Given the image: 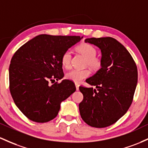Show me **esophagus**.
Returning <instances> with one entry per match:
<instances>
[{
	"label": "esophagus",
	"instance_id": "34e87169",
	"mask_svg": "<svg viewBox=\"0 0 148 148\" xmlns=\"http://www.w3.org/2000/svg\"><path fill=\"white\" fill-rule=\"evenodd\" d=\"M75 86H76V89H77V90H79V86L78 84H75Z\"/></svg>",
	"mask_w": 148,
	"mask_h": 148
}]
</instances>
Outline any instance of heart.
<instances>
[{
  "label": "heart",
  "instance_id": "heart-1",
  "mask_svg": "<svg viewBox=\"0 0 148 148\" xmlns=\"http://www.w3.org/2000/svg\"><path fill=\"white\" fill-rule=\"evenodd\" d=\"M79 53L86 58V64L93 70H98L102 65V61L100 58H97V50L93 45L89 43H84L79 45L76 48ZM71 53L70 50H66L61 57V62L64 67L68 68L71 66ZM90 75L88 69H72L66 74V79L72 81L76 84L80 83L83 79L87 78Z\"/></svg>",
  "mask_w": 148,
  "mask_h": 148
}]
</instances>
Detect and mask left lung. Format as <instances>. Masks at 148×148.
Here are the masks:
<instances>
[{"instance_id":"obj_1","label":"left lung","mask_w":148,"mask_h":148,"mask_svg":"<svg viewBox=\"0 0 148 148\" xmlns=\"http://www.w3.org/2000/svg\"><path fill=\"white\" fill-rule=\"evenodd\" d=\"M85 42L100 48L102 65L86 80L96 88L79 87L84 95L79 112L89 126L107 127L116 122L131 106L138 82L137 66L129 51L115 38H90Z\"/></svg>"}]
</instances>
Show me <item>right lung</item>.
<instances>
[{
  "label": "right lung",
  "instance_id": "add662e5",
  "mask_svg": "<svg viewBox=\"0 0 148 148\" xmlns=\"http://www.w3.org/2000/svg\"><path fill=\"white\" fill-rule=\"evenodd\" d=\"M82 38L40 34L15 52L9 67L10 91L16 106L28 119L38 123L53 119L62 102L75 92L70 80L48 84L62 79V55Z\"/></svg>",
  "mask_w": 148,
  "mask_h": 148
}]
</instances>
